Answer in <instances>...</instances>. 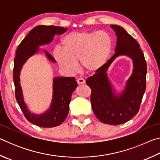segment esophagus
Wrapping results in <instances>:
<instances>
[{
  "label": "esophagus",
  "instance_id": "34e87169",
  "mask_svg": "<svg viewBox=\"0 0 160 160\" xmlns=\"http://www.w3.org/2000/svg\"><path fill=\"white\" fill-rule=\"evenodd\" d=\"M77 82L78 85H83V84L85 83V80L82 78H78L77 80Z\"/></svg>",
  "mask_w": 160,
  "mask_h": 160
}]
</instances>
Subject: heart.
Returning a JSON list of instances; mask_svg holds the SVG:
<instances>
[{
	"mask_svg": "<svg viewBox=\"0 0 160 160\" xmlns=\"http://www.w3.org/2000/svg\"><path fill=\"white\" fill-rule=\"evenodd\" d=\"M62 48H56L53 57L59 67L68 73H73L80 68L88 74H94L107 63L112 49V38L107 32H75L61 39Z\"/></svg>",
	"mask_w": 160,
	"mask_h": 160,
	"instance_id": "b5f03b06",
	"label": "heart"
}]
</instances>
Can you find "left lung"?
I'll return each instance as SVG.
<instances>
[{"label":"left lung","instance_id":"8db88e82","mask_svg":"<svg viewBox=\"0 0 160 160\" xmlns=\"http://www.w3.org/2000/svg\"><path fill=\"white\" fill-rule=\"evenodd\" d=\"M115 32V53L102 69L88 78L86 83L91 88V104L94 114L102 123L118 125L129 121L138 112L146 88L147 64L140 45L121 26L111 25ZM121 55L133 61L134 68L124 89L116 93L107 71L110 64Z\"/></svg>","mask_w":160,"mask_h":160}]
</instances>
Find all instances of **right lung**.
Listing matches in <instances>:
<instances>
[{
    "instance_id": "1",
    "label": "right lung",
    "mask_w": 160,
    "mask_h": 160,
    "mask_svg": "<svg viewBox=\"0 0 160 160\" xmlns=\"http://www.w3.org/2000/svg\"><path fill=\"white\" fill-rule=\"evenodd\" d=\"M68 28L57 26L39 25L29 32L19 45L14 59L13 80L15 88V97L25 118L32 123L43 128H52L59 126L66 118L69 112V104L72 93L77 88L74 78L55 77L53 79V95L48 109L41 114L32 113L25 104L20 85V72L24 64L32 56L39 53V47L48 45L53 41L56 34H61ZM48 61L55 63L51 54L43 49Z\"/></svg>"
}]
</instances>
